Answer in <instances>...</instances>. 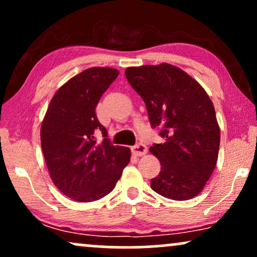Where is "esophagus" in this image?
Wrapping results in <instances>:
<instances>
[{
	"label": "esophagus",
	"instance_id": "34e87169",
	"mask_svg": "<svg viewBox=\"0 0 257 257\" xmlns=\"http://www.w3.org/2000/svg\"><path fill=\"white\" fill-rule=\"evenodd\" d=\"M132 153L135 154L137 157H142V156H145L147 153V147L146 145H144L143 143H138L136 144L135 146H132Z\"/></svg>",
	"mask_w": 257,
	"mask_h": 257
}]
</instances>
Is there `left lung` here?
I'll use <instances>...</instances> for the list:
<instances>
[{
    "label": "left lung",
    "mask_w": 257,
    "mask_h": 257,
    "mask_svg": "<svg viewBox=\"0 0 257 257\" xmlns=\"http://www.w3.org/2000/svg\"><path fill=\"white\" fill-rule=\"evenodd\" d=\"M131 86L145 101L152 127H161L163 144L150 147L161 171L151 187L167 199L184 201L202 191L216 166L220 127L205 89L177 66H132Z\"/></svg>",
    "instance_id": "obj_1"
}]
</instances>
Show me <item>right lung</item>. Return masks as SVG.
I'll use <instances>...</instances> for the list:
<instances>
[{
  "instance_id": "1",
  "label": "right lung",
  "mask_w": 257,
  "mask_h": 257,
  "mask_svg": "<svg viewBox=\"0 0 257 257\" xmlns=\"http://www.w3.org/2000/svg\"><path fill=\"white\" fill-rule=\"evenodd\" d=\"M119 71L112 68L84 70L54 94L41 126V145L49 174L59 191L75 201L104 198L130 163L128 147L114 146L100 124L96 107ZM101 132L103 142L97 143Z\"/></svg>"
}]
</instances>
